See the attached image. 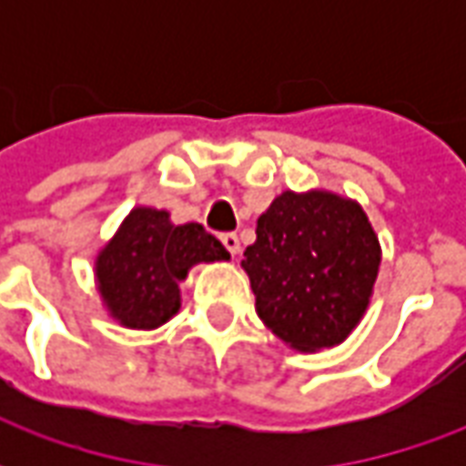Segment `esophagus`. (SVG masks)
Returning <instances> with one entry per match:
<instances>
[{"mask_svg": "<svg viewBox=\"0 0 466 466\" xmlns=\"http://www.w3.org/2000/svg\"><path fill=\"white\" fill-rule=\"evenodd\" d=\"M219 239H222V244L227 247V252H229V254H239V249H242V247H239V237H237L234 232L222 234Z\"/></svg>", "mask_w": 466, "mask_h": 466, "instance_id": "esophagus-1", "label": "esophagus"}]
</instances>
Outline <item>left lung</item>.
<instances>
[{"instance_id":"8db88e82","label":"left lung","mask_w":466,"mask_h":466,"mask_svg":"<svg viewBox=\"0 0 466 466\" xmlns=\"http://www.w3.org/2000/svg\"><path fill=\"white\" fill-rule=\"evenodd\" d=\"M381 247L360 204L339 194L282 192L257 219L242 267L257 314L284 344H342L370 307Z\"/></svg>"}]
</instances>
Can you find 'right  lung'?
<instances>
[{
  "label": "right lung",
  "instance_id": "add662e5",
  "mask_svg": "<svg viewBox=\"0 0 466 466\" xmlns=\"http://www.w3.org/2000/svg\"><path fill=\"white\" fill-rule=\"evenodd\" d=\"M227 259L224 244L202 224H172L164 209L134 207L96 254V287L122 327L157 329L179 312V282L194 264Z\"/></svg>",
  "mask_w": 466,
  "mask_h": 466
}]
</instances>
